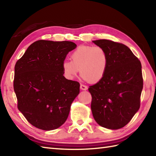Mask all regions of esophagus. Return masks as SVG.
Returning <instances> with one entry per match:
<instances>
[{
  "instance_id": "obj_1",
  "label": "esophagus",
  "mask_w": 156,
  "mask_h": 156,
  "mask_svg": "<svg viewBox=\"0 0 156 156\" xmlns=\"http://www.w3.org/2000/svg\"><path fill=\"white\" fill-rule=\"evenodd\" d=\"M80 89L82 90H87L88 89V87L87 86L83 85V84H80Z\"/></svg>"
}]
</instances>
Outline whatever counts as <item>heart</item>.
I'll return each instance as SVG.
<instances>
[{
    "label": "heart",
    "instance_id": "1",
    "mask_svg": "<svg viewBox=\"0 0 156 156\" xmlns=\"http://www.w3.org/2000/svg\"><path fill=\"white\" fill-rule=\"evenodd\" d=\"M70 61L62 64L63 72L69 80L74 79L80 71L85 80L95 83L101 80L107 71L108 55L100 46L81 45L73 51Z\"/></svg>",
    "mask_w": 156,
    "mask_h": 156
}]
</instances>
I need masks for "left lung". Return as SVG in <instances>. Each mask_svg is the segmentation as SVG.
I'll return each instance as SVG.
<instances>
[{"label": "left lung", "instance_id": "8db88e82", "mask_svg": "<svg viewBox=\"0 0 156 156\" xmlns=\"http://www.w3.org/2000/svg\"><path fill=\"white\" fill-rule=\"evenodd\" d=\"M92 42L103 48L108 55L104 77L88 88L92 115L101 127L121 129L140 107L144 83L141 62L124 44L107 39Z\"/></svg>", "mask_w": 156, "mask_h": 156}]
</instances>
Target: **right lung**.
<instances>
[{"instance_id":"obj_1","label":"right lung","mask_w":156,"mask_h":156,"mask_svg":"<svg viewBox=\"0 0 156 156\" xmlns=\"http://www.w3.org/2000/svg\"><path fill=\"white\" fill-rule=\"evenodd\" d=\"M76 48L72 41L39 40L16 62L13 87L17 107L34 127L54 130L67 119L80 84L64 77L62 64Z\"/></svg>"}]
</instances>
